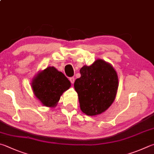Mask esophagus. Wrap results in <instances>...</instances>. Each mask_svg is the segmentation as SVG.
Segmentation results:
<instances>
[{"mask_svg":"<svg viewBox=\"0 0 154 154\" xmlns=\"http://www.w3.org/2000/svg\"><path fill=\"white\" fill-rule=\"evenodd\" d=\"M70 82H71V83H72V84H73V83H74V82H75V77H71V78H70Z\"/></svg>","mask_w":154,"mask_h":154,"instance_id":"1","label":"esophagus"}]
</instances>
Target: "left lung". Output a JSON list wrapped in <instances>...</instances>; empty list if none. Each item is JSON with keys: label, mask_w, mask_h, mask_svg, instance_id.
Instances as JSON below:
<instances>
[{"label": "left lung", "mask_w": 154, "mask_h": 154, "mask_svg": "<svg viewBox=\"0 0 154 154\" xmlns=\"http://www.w3.org/2000/svg\"><path fill=\"white\" fill-rule=\"evenodd\" d=\"M81 77L74 88L79 97L80 108L86 115H99L108 110L116 98L119 77L115 69L102 59L80 69Z\"/></svg>", "instance_id": "obj_1"}]
</instances>
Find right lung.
Here are the masks:
<instances>
[{
  "mask_svg": "<svg viewBox=\"0 0 154 154\" xmlns=\"http://www.w3.org/2000/svg\"><path fill=\"white\" fill-rule=\"evenodd\" d=\"M31 84L36 98L42 105L50 108L58 104L60 96L71 85L65 75L54 66H48L38 71Z\"/></svg>",
  "mask_w": 154,
  "mask_h": 154,
  "instance_id": "obj_1",
  "label": "right lung"
}]
</instances>
